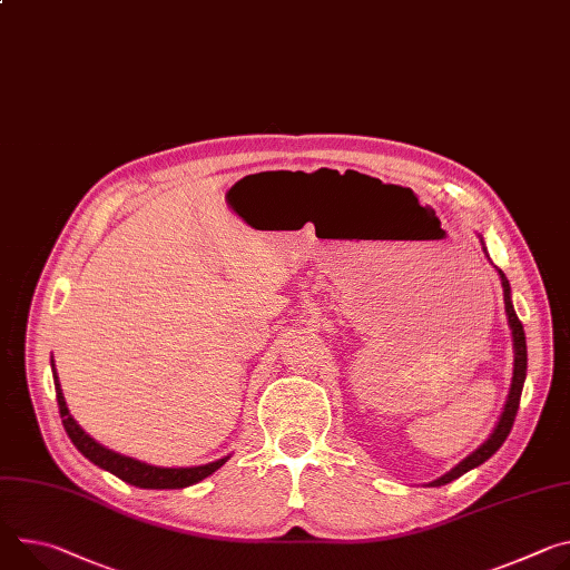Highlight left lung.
<instances>
[{
	"mask_svg": "<svg viewBox=\"0 0 570 570\" xmlns=\"http://www.w3.org/2000/svg\"><path fill=\"white\" fill-rule=\"evenodd\" d=\"M480 243L484 245V240L480 238ZM487 252V247H484ZM500 275V284H502V293H504V312H507V323H509V330H511V341H513V377H511V386H509V395H507V402H504V409L500 413V419L493 428V432L489 434V439L478 448L473 450L469 456L461 459L454 469H450L445 475H441L439 480L430 482L428 487H443V484H450L452 480L461 478L463 473H469L473 469H478V465H482L487 459H491L500 445L507 441L511 428H513V419H515V411H519V404H521V393H523V384H525V375H528V343H525V332H523V325L519 321V316H515L513 312V304H511V286H509V279L504 277L502 271H498Z\"/></svg>",
	"mask_w": 570,
	"mask_h": 570,
	"instance_id": "8db88e82",
	"label": "left lung"
}]
</instances>
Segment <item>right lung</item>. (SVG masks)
I'll return each instance as SVG.
<instances>
[{"label": "right lung", "mask_w": 570, "mask_h": 570, "mask_svg": "<svg viewBox=\"0 0 570 570\" xmlns=\"http://www.w3.org/2000/svg\"><path fill=\"white\" fill-rule=\"evenodd\" d=\"M51 375H55V389H57V402H59V411L63 419V428L70 436V441L75 443V448L99 469H105L109 473H114L116 478H120L122 482L138 487V489H186L190 484L202 482L204 478L214 475L220 465L229 459L223 456L218 461L204 463V465H188V469H164V465H151L145 461H138L134 456L114 452L109 448H105L101 443H97L92 436H88L77 421L70 416V409L66 404L63 397V389L55 368V361H51Z\"/></svg>", "instance_id": "1"}]
</instances>
